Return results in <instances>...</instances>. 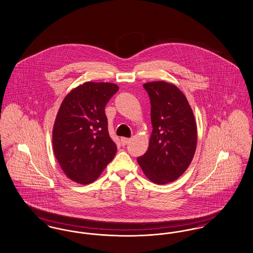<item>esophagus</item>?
I'll use <instances>...</instances> for the list:
<instances>
[{
    "label": "esophagus",
    "instance_id": "34e87169",
    "mask_svg": "<svg viewBox=\"0 0 253 253\" xmlns=\"http://www.w3.org/2000/svg\"><path fill=\"white\" fill-rule=\"evenodd\" d=\"M121 144L123 146L128 144L131 141V138H127V137H121Z\"/></svg>",
    "mask_w": 253,
    "mask_h": 253
}]
</instances>
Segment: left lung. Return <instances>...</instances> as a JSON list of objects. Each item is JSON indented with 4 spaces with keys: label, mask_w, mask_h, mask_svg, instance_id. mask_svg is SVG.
<instances>
[{
    "label": "left lung",
    "mask_w": 253,
    "mask_h": 253,
    "mask_svg": "<svg viewBox=\"0 0 253 253\" xmlns=\"http://www.w3.org/2000/svg\"><path fill=\"white\" fill-rule=\"evenodd\" d=\"M151 100L153 132L149 148L137 162L156 184L176 180L193 160L197 129L193 110L185 95L166 82L143 84Z\"/></svg>",
    "instance_id": "obj_1"
}]
</instances>
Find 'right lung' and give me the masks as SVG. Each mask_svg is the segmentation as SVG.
<instances>
[{"instance_id":"obj_1","label":"right lung","mask_w":253,"mask_h":253,"mask_svg":"<svg viewBox=\"0 0 253 253\" xmlns=\"http://www.w3.org/2000/svg\"><path fill=\"white\" fill-rule=\"evenodd\" d=\"M119 89L115 84L88 82L73 89L61 102L53 127V150L71 180L94 182L116 156L104 109Z\"/></svg>"}]
</instances>
